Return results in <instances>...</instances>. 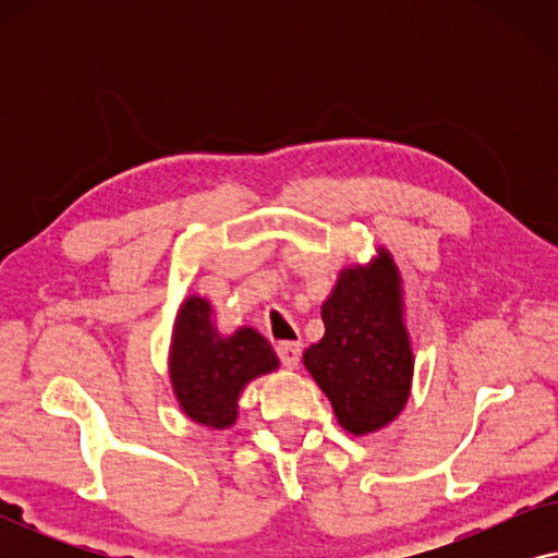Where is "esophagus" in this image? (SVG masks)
I'll list each match as a JSON object with an SVG mask.
<instances>
[{
  "mask_svg": "<svg viewBox=\"0 0 558 558\" xmlns=\"http://www.w3.org/2000/svg\"><path fill=\"white\" fill-rule=\"evenodd\" d=\"M277 353H279V357H281V363H284V368L294 371L296 365H300L302 345H300V342H279Z\"/></svg>",
  "mask_w": 558,
  "mask_h": 558,
  "instance_id": "1",
  "label": "esophagus"
}]
</instances>
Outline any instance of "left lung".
I'll return each instance as SVG.
<instances>
[{"label": "left lung", "mask_w": 558, "mask_h": 558, "mask_svg": "<svg viewBox=\"0 0 558 558\" xmlns=\"http://www.w3.org/2000/svg\"><path fill=\"white\" fill-rule=\"evenodd\" d=\"M403 279L391 251L340 269L323 302V340L302 361L342 429L365 437L401 414L414 380Z\"/></svg>", "instance_id": "8db88e82"}]
</instances>
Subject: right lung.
<instances>
[{
	"mask_svg": "<svg viewBox=\"0 0 558 558\" xmlns=\"http://www.w3.org/2000/svg\"><path fill=\"white\" fill-rule=\"evenodd\" d=\"M213 304L201 294L182 300L172 325L170 371L180 411L208 429H228L239 418V399L251 380L279 368L269 340L241 325L223 335L213 319Z\"/></svg>",
	"mask_w": 558,
	"mask_h": 558,
	"instance_id": "obj_1",
	"label": "right lung"
}]
</instances>
